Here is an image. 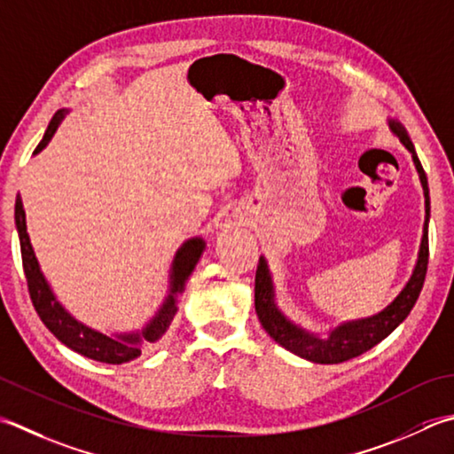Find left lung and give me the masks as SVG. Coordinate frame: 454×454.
<instances>
[{
    "label": "left lung",
    "instance_id": "1",
    "mask_svg": "<svg viewBox=\"0 0 454 454\" xmlns=\"http://www.w3.org/2000/svg\"><path fill=\"white\" fill-rule=\"evenodd\" d=\"M387 126L392 129L394 136L402 141L403 147L410 151L411 159L415 163L417 173H419V181L425 194V224H423V236L419 254H417V263L410 281L405 287L399 291V295L380 313L358 318V321H346L326 334L310 333L307 328L295 325L281 313V309L275 303V287L271 279L270 265L265 257H260L255 271V313L260 318L262 326L265 328L271 339L281 344L283 348L297 354V356L305 358L315 364H340L350 358H356L360 354L368 352L380 344L386 336L392 334L395 328L402 325L407 315L411 313L413 305L417 303V297L423 289L425 273H427L429 263V186H427V175H425L419 157L415 153V147L411 144L410 136H407L402 121L387 120Z\"/></svg>",
    "mask_w": 454,
    "mask_h": 454
}]
</instances>
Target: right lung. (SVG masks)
<instances>
[{"mask_svg": "<svg viewBox=\"0 0 454 454\" xmlns=\"http://www.w3.org/2000/svg\"><path fill=\"white\" fill-rule=\"evenodd\" d=\"M67 114L68 110H59L52 115L41 144L35 149V155L41 153V151L49 145V141L55 136V131L59 129L60 121L65 120ZM15 226L17 234H20L27 287H29L33 307L39 313L41 321L62 344H67L70 350L82 354L86 358L106 364L129 362L139 356L141 346L155 344L157 340H161V336L167 333V328L171 325L176 310H179L176 301H179V295L184 291L186 281H189L191 273L197 268L204 247H207V242H204L200 236L186 239V242L181 244L179 250L175 252L171 270H168L167 297L163 299L161 307L157 309V313L144 325V328L131 333L104 334L100 331H94L90 326H86L84 323L76 321V318L60 305L55 293H52L47 278H44L41 271L37 255L33 252L29 234H27L25 208L20 194H17L15 199Z\"/></svg>", "mask_w": 454, "mask_h": 454, "instance_id": "right-lung-1", "label": "right lung"}]
</instances>
